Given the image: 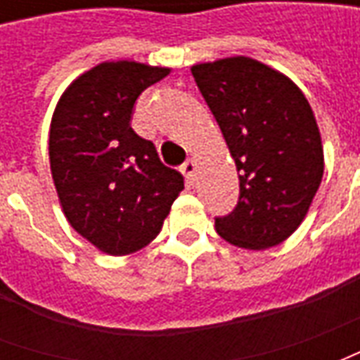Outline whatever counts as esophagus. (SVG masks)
<instances>
[{"mask_svg":"<svg viewBox=\"0 0 360 360\" xmlns=\"http://www.w3.org/2000/svg\"><path fill=\"white\" fill-rule=\"evenodd\" d=\"M181 172L185 175V179H187L188 185H193L195 183V177H196V162L195 160H187L185 164L181 165Z\"/></svg>","mask_w":360,"mask_h":360,"instance_id":"34e87169","label":"esophagus"}]
</instances>
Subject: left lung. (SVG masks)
<instances>
[{"label":"left lung","instance_id":"1","mask_svg":"<svg viewBox=\"0 0 360 360\" xmlns=\"http://www.w3.org/2000/svg\"><path fill=\"white\" fill-rule=\"evenodd\" d=\"M191 71L239 173L237 206L216 218V231L241 249L276 247L301 226L324 175L309 100L285 75L243 56Z\"/></svg>","mask_w":360,"mask_h":360}]
</instances>
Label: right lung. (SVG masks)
Instances as JSON below:
<instances>
[{"mask_svg": "<svg viewBox=\"0 0 360 360\" xmlns=\"http://www.w3.org/2000/svg\"><path fill=\"white\" fill-rule=\"evenodd\" d=\"M167 73L136 61L100 63L69 84L51 117V177L67 221L113 257L156 239L185 187L131 127L139 96Z\"/></svg>", "mask_w": 360, "mask_h": 360, "instance_id": "add662e5", "label": "right lung"}]
</instances>
